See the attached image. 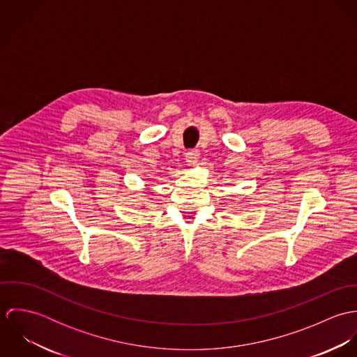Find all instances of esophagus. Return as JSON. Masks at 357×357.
<instances>
[{
    "instance_id": "obj_1",
    "label": "esophagus",
    "mask_w": 357,
    "mask_h": 357,
    "mask_svg": "<svg viewBox=\"0 0 357 357\" xmlns=\"http://www.w3.org/2000/svg\"><path fill=\"white\" fill-rule=\"evenodd\" d=\"M198 159H199V151H198V150H191V151H188V153H185V160H187V163H188L190 166L197 165Z\"/></svg>"
}]
</instances>
